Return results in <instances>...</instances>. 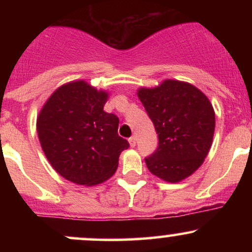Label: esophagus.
Instances as JSON below:
<instances>
[{"instance_id": "1", "label": "esophagus", "mask_w": 252, "mask_h": 252, "mask_svg": "<svg viewBox=\"0 0 252 252\" xmlns=\"http://www.w3.org/2000/svg\"><path fill=\"white\" fill-rule=\"evenodd\" d=\"M129 144H130V147H132V148H134V147L136 146V137H135V136H131V137L129 138Z\"/></svg>"}]
</instances>
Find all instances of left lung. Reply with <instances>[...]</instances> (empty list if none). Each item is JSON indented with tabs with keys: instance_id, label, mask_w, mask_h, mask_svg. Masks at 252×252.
Returning a JSON list of instances; mask_svg holds the SVG:
<instances>
[{
	"instance_id": "left-lung-1",
	"label": "left lung",
	"mask_w": 252,
	"mask_h": 252,
	"mask_svg": "<svg viewBox=\"0 0 252 252\" xmlns=\"http://www.w3.org/2000/svg\"><path fill=\"white\" fill-rule=\"evenodd\" d=\"M137 96L158 136V149L146 158L149 172L173 184L189 178L212 146L216 115L209 98L192 84L174 79L140 88Z\"/></svg>"
}]
</instances>
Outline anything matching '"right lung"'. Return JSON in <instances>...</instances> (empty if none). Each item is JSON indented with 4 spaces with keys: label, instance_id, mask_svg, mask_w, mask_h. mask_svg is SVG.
<instances>
[{
    "label": "right lung",
    "instance_id": "obj_1",
    "mask_svg": "<svg viewBox=\"0 0 252 252\" xmlns=\"http://www.w3.org/2000/svg\"><path fill=\"white\" fill-rule=\"evenodd\" d=\"M109 94L85 80L59 86L40 110L36 130L46 158L66 180L94 186L111 178L128 141L118 117L104 111Z\"/></svg>",
    "mask_w": 252,
    "mask_h": 252
}]
</instances>
